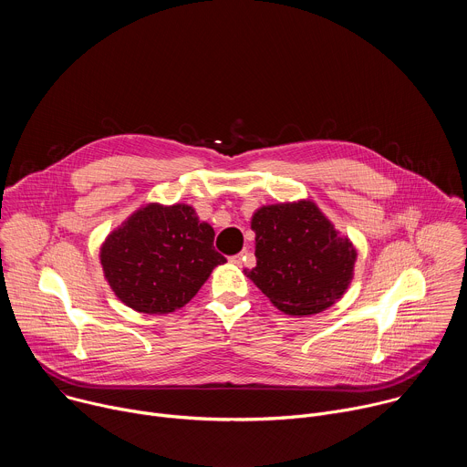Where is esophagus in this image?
I'll return each mask as SVG.
<instances>
[{"label": "esophagus", "mask_w": 467, "mask_h": 467, "mask_svg": "<svg viewBox=\"0 0 467 467\" xmlns=\"http://www.w3.org/2000/svg\"><path fill=\"white\" fill-rule=\"evenodd\" d=\"M249 256H251V253H249V251H244V253H238V254L231 256V262H233V264H242V262H245Z\"/></svg>", "instance_id": "1"}]
</instances>
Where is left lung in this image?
Segmentation results:
<instances>
[{"instance_id":"1","label":"left lung","mask_w":467,"mask_h":467,"mask_svg":"<svg viewBox=\"0 0 467 467\" xmlns=\"http://www.w3.org/2000/svg\"><path fill=\"white\" fill-rule=\"evenodd\" d=\"M256 265L244 274L288 316L335 305L353 281L357 249L310 199L264 205L251 218Z\"/></svg>"}]
</instances>
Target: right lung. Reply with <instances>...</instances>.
I'll use <instances>...</instances> for the list:
<instances>
[{
    "label": "right lung",
    "mask_w": 467,
    "mask_h": 467,
    "mask_svg": "<svg viewBox=\"0 0 467 467\" xmlns=\"http://www.w3.org/2000/svg\"><path fill=\"white\" fill-rule=\"evenodd\" d=\"M116 297L142 314L184 306L227 262L214 249V229L184 203H148L114 229L99 249Z\"/></svg>",
    "instance_id": "1"
}]
</instances>
